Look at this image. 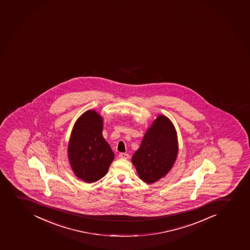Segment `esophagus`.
<instances>
[{
	"label": "esophagus",
	"instance_id": "obj_1",
	"mask_svg": "<svg viewBox=\"0 0 250 250\" xmlns=\"http://www.w3.org/2000/svg\"><path fill=\"white\" fill-rule=\"evenodd\" d=\"M121 159H128L129 157V155L128 154V153H126V152H121V153H120L118 156Z\"/></svg>",
	"mask_w": 250,
	"mask_h": 250
}]
</instances>
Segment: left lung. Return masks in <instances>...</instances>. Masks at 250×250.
<instances>
[{
	"mask_svg": "<svg viewBox=\"0 0 250 250\" xmlns=\"http://www.w3.org/2000/svg\"><path fill=\"white\" fill-rule=\"evenodd\" d=\"M178 137L174 125L164 115H158L132 157L139 178L153 184L167 175L177 158Z\"/></svg>",
	"mask_w": 250,
	"mask_h": 250,
	"instance_id": "left-lung-1",
	"label": "left lung"
}]
</instances>
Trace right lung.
<instances>
[{"instance_id":"add662e5","label":"right lung","mask_w":250,"mask_h":250,"mask_svg":"<svg viewBox=\"0 0 250 250\" xmlns=\"http://www.w3.org/2000/svg\"><path fill=\"white\" fill-rule=\"evenodd\" d=\"M103 129V116L91 109L77 119L70 134L68 159L75 176L86 183L105 176L115 158Z\"/></svg>"}]
</instances>
